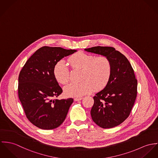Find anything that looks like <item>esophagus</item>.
I'll return each instance as SVG.
<instances>
[{"label":"esophagus","mask_w":158,"mask_h":158,"mask_svg":"<svg viewBox=\"0 0 158 158\" xmlns=\"http://www.w3.org/2000/svg\"><path fill=\"white\" fill-rule=\"evenodd\" d=\"M83 99L82 97H79V98H76L74 99V101H81L82 99Z\"/></svg>","instance_id":"esophagus-1"}]
</instances>
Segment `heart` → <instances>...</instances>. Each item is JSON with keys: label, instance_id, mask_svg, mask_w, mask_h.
<instances>
[{"label": "heart", "instance_id": "obj_1", "mask_svg": "<svg viewBox=\"0 0 158 158\" xmlns=\"http://www.w3.org/2000/svg\"><path fill=\"white\" fill-rule=\"evenodd\" d=\"M73 70H81L77 84H70L64 89L69 97H80L94 91H99L107 85L112 72V64L108 57L101 55L78 52L71 55L68 59ZM53 75L60 84L65 85L70 80V71L67 64L62 60L58 61L53 69Z\"/></svg>", "mask_w": 158, "mask_h": 158}]
</instances>
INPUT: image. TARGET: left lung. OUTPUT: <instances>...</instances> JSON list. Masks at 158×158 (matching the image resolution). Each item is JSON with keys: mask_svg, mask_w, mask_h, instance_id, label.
<instances>
[{"mask_svg": "<svg viewBox=\"0 0 158 158\" xmlns=\"http://www.w3.org/2000/svg\"><path fill=\"white\" fill-rule=\"evenodd\" d=\"M88 52L104 55L110 59L112 72L104 89L93 97V121L103 128L116 127L130 115L137 97L138 81L127 57L111 47H94Z\"/></svg>", "mask_w": 158, "mask_h": 158, "instance_id": "1", "label": "left lung"}]
</instances>
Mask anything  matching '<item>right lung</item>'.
Segmentation results:
<instances>
[{
  "label": "right lung",
  "mask_w": 158,
  "mask_h": 158,
  "mask_svg": "<svg viewBox=\"0 0 158 158\" xmlns=\"http://www.w3.org/2000/svg\"><path fill=\"white\" fill-rule=\"evenodd\" d=\"M61 47H42L20 71L18 96L30 122L43 130H52L65 121L73 99H57L62 89L53 75L55 64L76 52Z\"/></svg>",
  "instance_id": "1"
}]
</instances>
